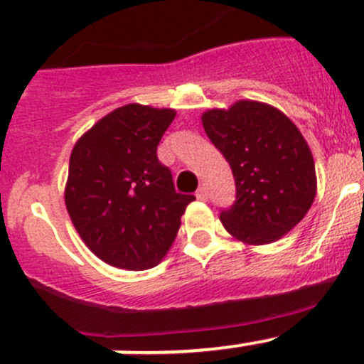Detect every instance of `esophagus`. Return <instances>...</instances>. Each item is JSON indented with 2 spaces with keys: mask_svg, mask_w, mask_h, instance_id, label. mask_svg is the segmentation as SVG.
I'll return each instance as SVG.
<instances>
[{
  "mask_svg": "<svg viewBox=\"0 0 364 364\" xmlns=\"http://www.w3.org/2000/svg\"><path fill=\"white\" fill-rule=\"evenodd\" d=\"M196 197L199 200H208V188H206V186H204V185L199 186V190L196 192Z\"/></svg>",
  "mask_w": 364,
  "mask_h": 364,
  "instance_id": "obj_1",
  "label": "esophagus"
}]
</instances>
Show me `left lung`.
<instances>
[{
    "label": "left lung",
    "mask_w": 364,
    "mask_h": 364,
    "mask_svg": "<svg viewBox=\"0 0 364 364\" xmlns=\"http://www.w3.org/2000/svg\"><path fill=\"white\" fill-rule=\"evenodd\" d=\"M203 126L235 176L236 200L220 213L225 231L249 245L291 231L316 196L315 161L297 126L277 108L247 100L204 112Z\"/></svg>",
    "instance_id": "left-lung-1"
}]
</instances>
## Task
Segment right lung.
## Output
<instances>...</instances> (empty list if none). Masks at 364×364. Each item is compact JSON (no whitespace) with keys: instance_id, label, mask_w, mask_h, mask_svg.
I'll list each match as a JSON object with an SVG mask.
<instances>
[{"instance_id":"obj_1","label":"right lung","mask_w":364,"mask_h":364,"mask_svg":"<svg viewBox=\"0 0 364 364\" xmlns=\"http://www.w3.org/2000/svg\"><path fill=\"white\" fill-rule=\"evenodd\" d=\"M171 108L126 105L105 115L73 147L65 206L87 247L126 270L156 267L196 197L178 193L158 161Z\"/></svg>"}]
</instances>
